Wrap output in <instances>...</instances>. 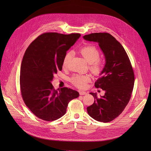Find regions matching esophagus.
<instances>
[{
	"instance_id": "obj_1",
	"label": "esophagus",
	"mask_w": 151,
	"mask_h": 151,
	"mask_svg": "<svg viewBox=\"0 0 151 151\" xmlns=\"http://www.w3.org/2000/svg\"><path fill=\"white\" fill-rule=\"evenodd\" d=\"M79 93H80L81 96H83V95H87V93H88L86 92L83 91H79Z\"/></svg>"
}]
</instances>
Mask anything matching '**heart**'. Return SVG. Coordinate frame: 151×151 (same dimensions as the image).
Here are the masks:
<instances>
[{"label":"heart","mask_w":151,"mask_h":151,"mask_svg":"<svg viewBox=\"0 0 151 151\" xmlns=\"http://www.w3.org/2000/svg\"><path fill=\"white\" fill-rule=\"evenodd\" d=\"M80 53L90 64L89 68L95 75H99L101 73L104 67L103 63L99 59L100 58V52L97 47L93 46H86L83 47L80 50ZM73 55L71 51L68 52L63 58L62 66L66 67ZM91 81V76L88 75L77 74L71 78V82L73 85L79 88H84L87 83Z\"/></svg>","instance_id":"obj_1"}]
</instances>
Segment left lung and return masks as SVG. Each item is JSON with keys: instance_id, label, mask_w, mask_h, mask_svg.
Returning <instances> with one entry per match:
<instances>
[{"instance_id": "1", "label": "left lung", "mask_w": 151, "mask_h": 151, "mask_svg": "<svg viewBox=\"0 0 151 151\" xmlns=\"http://www.w3.org/2000/svg\"><path fill=\"white\" fill-rule=\"evenodd\" d=\"M86 41L99 43L104 54L105 64L95 83L105 91L104 96L90 92L93 104L87 108L93 119L108 122L119 116L128 104L133 91L134 77L130 61L122 45L108 33H93L83 36Z\"/></svg>"}]
</instances>
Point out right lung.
Masks as SVG:
<instances>
[{
    "label": "right lung",
    "mask_w": 151,
    "mask_h": 151,
    "mask_svg": "<svg viewBox=\"0 0 151 151\" xmlns=\"http://www.w3.org/2000/svg\"><path fill=\"white\" fill-rule=\"evenodd\" d=\"M80 34L64 35L45 33L38 37L26 50L20 71V87L26 105L42 120H57L66 113L70 100L78 92L67 88L55 90L54 74L62 69L67 51L80 37Z\"/></svg>",
    "instance_id": "add662e5"
}]
</instances>
